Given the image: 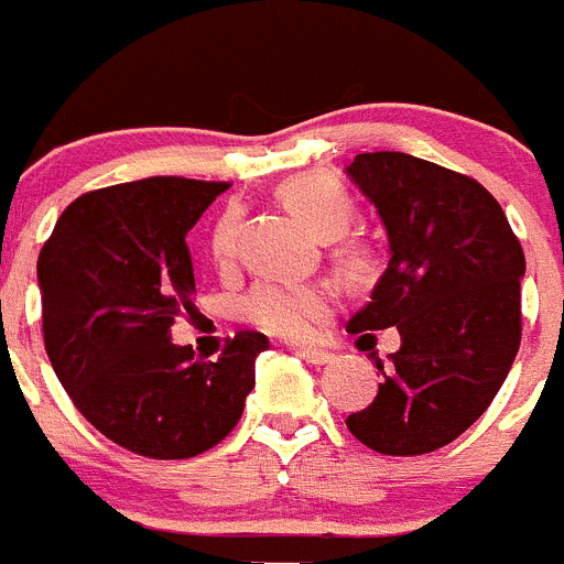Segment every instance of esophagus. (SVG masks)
<instances>
[{
    "label": "esophagus",
    "instance_id": "obj_1",
    "mask_svg": "<svg viewBox=\"0 0 564 564\" xmlns=\"http://www.w3.org/2000/svg\"><path fill=\"white\" fill-rule=\"evenodd\" d=\"M296 356L305 358V361L313 364V367H322V364H330L333 361V352L316 350V347H296Z\"/></svg>",
    "mask_w": 564,
    "mask_h": 564
}]
</instances>
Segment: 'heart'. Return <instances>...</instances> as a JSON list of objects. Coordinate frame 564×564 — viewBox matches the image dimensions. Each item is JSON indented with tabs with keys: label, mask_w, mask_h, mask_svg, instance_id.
I'll return each mask as SVG.
<instances>
[{
	"label": "heart",
	"mask_w": 564,
	"mask_h": 564,
	"mask_svg": "<svg viewBox=\"0 0 564 564\" xmlns=\"http://www.w3.org/2000/svg\"><path fill=\"white\" fill-rule=\"evenodd\" d=\"M279 200L285 203L293 217L305 223L318 237L333 239L350 226L356 206L347 188L338 181L322 172H302L288 177L279 186ZM234 248H237V217L226 214L212 234V259L217 268H228L234 262ZM338 259L341 265L352 273L370 271L372 253L370 248L358 239H341L338 242ZM246 318L259 330L271 333L279 338H311L333 311V291L322 282H259L248 293Z\"/></svg>",
	"instance_id": "obj_1"
}]
</instances>
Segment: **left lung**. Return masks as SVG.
Returning a JSON list of instances; mask_svg holds the SVG:
<instances>
[{
    "label": "left lung",
    "mask_w": 564,
    "mask_h": 564,
    "mask_svg": "<svg viewBox=\"0 0 564 564\" xmlns=\"http://www.w3.org/2000/svg\"><path fill=\"white\" fill-rule=\"evenodd\" d=\"M350 181L378 208L390 265L347 322L361 344L398 327L376 401L347 430L381 455H426L471 426L520 350L525 253L477 181L403 152H364Z\"/></svg>",
    "instance_id": "8db88e82"
}]
</instances>
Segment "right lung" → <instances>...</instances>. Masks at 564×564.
<instances>
[{"instance_id":"1","label":"right lung","mask_w":564,"mask_h":564,"mask_svg":"<svg viewBox=\"0 0 564 564\" xmlns=\"http://www.w3.org/2000/svg\"><path fill=\"white\" fill-rule=\"evenodd\" d=\"M226 183L147 177L69 203L39 253L44 350L76 410L101 435L154 460L223 441L253 390L262 333L239 330L217 361L172 344L192 311L186 234Z\"/></svg>"}]
</instances>
